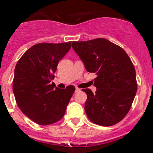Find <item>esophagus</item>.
Returning <instances> with one entry per match:
<instances>
[{
	"instance_id": "esophagus-1",
	"label": "esophagus",
	"mask_w": 153,
	"mask_h": 153,
	"mask_svg": "<svg viewBox=\"0 0 153 153\" xmlns=\"http://www.w3.org/2000/svg\"><path fill=\"white\" fill-rule=\"evenodd\" d=\"M81 91L80 88H75V92H78V91Z\"/></svg>"
}]
</instances>
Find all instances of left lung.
Returning a JSON list of instances; mask_svg holds the SVG:
<instances>
[{"label": "left lung", "mask_w": 153, "mask_h": 153, "mask_svg": "<svg viewBox=\"0 0 153 153\" xmlns=\"http://www.w3.org/2000/svg\"><path fill=\"white\" fill-rule=\"evenodd\" d=\"M72 48L86 70L95 73V93L87 94L85 111L91 123L111 126L123 120L131 108L137 91L135 69L127 53L105 38L73 42Z\"/></svg>", "instance_id": "8db88e82"}]
</instances>
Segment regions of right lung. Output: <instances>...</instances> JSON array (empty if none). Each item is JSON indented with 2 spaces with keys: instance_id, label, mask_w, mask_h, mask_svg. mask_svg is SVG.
<instances>
[{
  "instance_id": "add662e5",
  "label": "right lung",
  "mask_w": 153,
  "mask_h": 153,
  "mask_svg": "<svg viewBox=\"0 0 153 153\" xmlns=\"http://www.w3.org/2000/svg\"><path fill=\"white\" fill-rule=\"evenodd\" d=\"M71 47L65 43H38L21 57L14 69L13 91L21 111L37 124L47 126L62 119L75 91L55 88L51 81L59 61Z\"/></svg>"
}]
</instances>
